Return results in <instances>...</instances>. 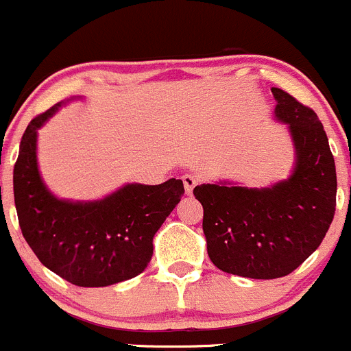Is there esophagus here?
<instances>
[{
	"mask_svg": "<svg viewBox=\"0 0 351 351\" xmlns=\"http://www.w3.org/2000/svg\"><path fill=\"white\" fill-rule=\"evenodd\" d=\"M182 182H184V187H186V193L191 194L193 193L194 187L197 186V182H199V177L194 176V174H184Z\"/></svg>",
	"mask_w": 351,
	"mask_h": 351,
	"instance_id": "obj_1",
	"label": "esophagus"
}]
</instances>
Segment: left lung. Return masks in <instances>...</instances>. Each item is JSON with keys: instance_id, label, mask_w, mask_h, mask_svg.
I'll return each mask as SVG.
<instances>
[{"instance_id": "left-lung-1", "label": "left lung", "mask_w": 351, "mask_h": 351, "mask_svg": "<svg viewBox=\"0 0 351 351\" xmlns=\"http://www.w3.org/2000/svg\"><path fill=\"white\" fill-rule=\"evenodd\" d=\"M275 114L292 133L290 179L265 189L201 184L203 232L211 263L230 275L273 280L297 269L324 239L336 208V167L328 136L311 107L271 88Z\"/></svg>"}]
</instances>
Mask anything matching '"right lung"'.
<instances>
[{
    "label": "right lung",
    "mask_w": 351,
    "mask_h": 351,
    "mask_svg": "<svg viewBox=\"0 0 351 351\" xmlns=\"http://www.w3.org/2000/svg\"><path fill=\"white\" fill-rule=\"evenodd\" d=\"M61 104L30 121L13 169V196L27 244L46 268L76 287H107L138 276L154 254V235L184 194L180 179L128 184L93 203L54 197L37 169V130Z\"/></svg>",
    "instance_id": "1"
}]
</instances>
